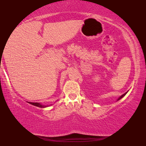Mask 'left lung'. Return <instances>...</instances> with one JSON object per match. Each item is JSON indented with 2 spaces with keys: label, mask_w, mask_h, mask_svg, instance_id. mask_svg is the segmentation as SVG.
I'll use <instances>...</instances> for the list:
<instances>
[{
  "label": "left lung",
  "mask_w": 146,
  "mask_h": 146,
  "mask_svg": "<svg viewBox=\"0 0 146 146\" xmlns=\"http://www.w3.org/2000/svg\"><path fill=\"white\" fill-rule=\"evenodd\" d=\"M127 92H125L124 94H123V95H122V96H120V97H119V98H118V100H120V99H121V98H122V97H123V96H125V94H127Z\"/></svg>",
  "instance_id": "obj_1"
}]
</instances>
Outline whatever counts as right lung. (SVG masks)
Returning a JSON list of instances; mask_svg holds the SVG:
<instances>
[{
    "mask_svg": "<svg viewBox=\"0 0 146 146\" xmlns=\"http://www.w3.org/2000/svg\"><path fill=\"white\" fill-rule=\"evenodd\" d=\"M29 104H31V105H35V106H36V107H40V108H44V107H48L47 105H41V104H40L39 103H35V102H28Z\"/></svg>",
    "mask_w": 146,
    "mask_h": 146,
    "instance_id": "obj_1",
    "label": "right lung"
}]
</instances>
